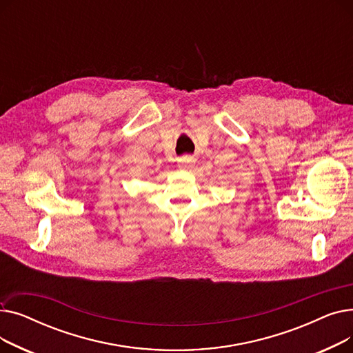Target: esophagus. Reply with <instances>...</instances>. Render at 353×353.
<instances>
[{
  "label": "esophagus",
  "mask_w": 353,
  "mask_h": 353,
  "mask_svg": "<svg viewBox=\"0 0 353 353\" xmlns=\"http://www.w3.org/2000/svg\"><path fill=\"white\" fill-rule=\"evenodd\" d=\"M179 164H180V167H181L183 170H189V169H192L193 164H194V157H192V156H183V157L179 159Z\"/></svg>",
  "instance_id": "34e87169"
}]
</instances>
